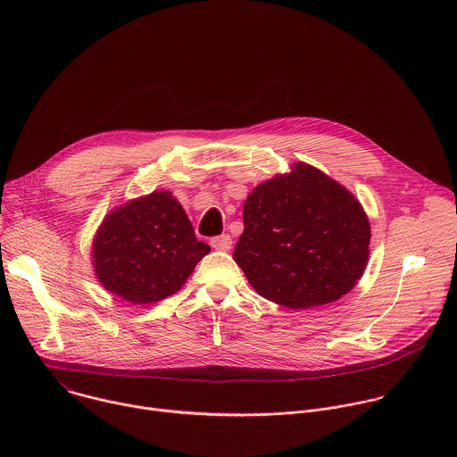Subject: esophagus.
I'll use <instances>...</instances> for the list:
<instances>
[{
  "label": "esophagus",
  "mask_w": 457,
  "mask_h": 457,
  "mask_svg": "<svg viewBox=\"0 0 457 457\" xmlns=\"http://www.w3.org/2000/svg\"><path fill=\"white\" fill-rule=\"evenodd\" d=\"M212 247H215L217 251H228L231 249V237L229 235H219L212 238Z\"/></svg>",
  "instance_id": "34e87169"
}]
</instances>
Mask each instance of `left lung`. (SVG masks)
I'll return each mask as SVG.
<instances>
[{
  "instance_id": "left-lung-1",
  "label": "left lung",
  "mask_w": 457,
  "mask_h": 457,
  "mask_svg": "<svg viewBox=\"0 0 457 457\" xmlns=\"http://www.w3.org/2000/svg\"><path fill=\"white\" fill-rule=\"evenodd\" d=\"M370 224L354 195L320 170L296 162L258 184L244 204L233 258L253 289L287 309L347 295L369 260Z\"/></svg>"
}]
</instances>
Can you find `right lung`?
Here are the masks:
<instances>
[{
  "label": "right lung",
  "mask_w": 457,
  "mask_h": 457,
  "mask_svg": "<svg viewBox=\"0 0 457 457\" xmlns=\"http://www.w3.org/2000/svg\"><path fill=\"white\" fill-rule=\"evenodd\" d=\"M210 251L166 189L110 212L92 245L103 287L137 305L175 295Z\"/></svg>",
  "instance_id": "add662e5"
}]
</instances>
